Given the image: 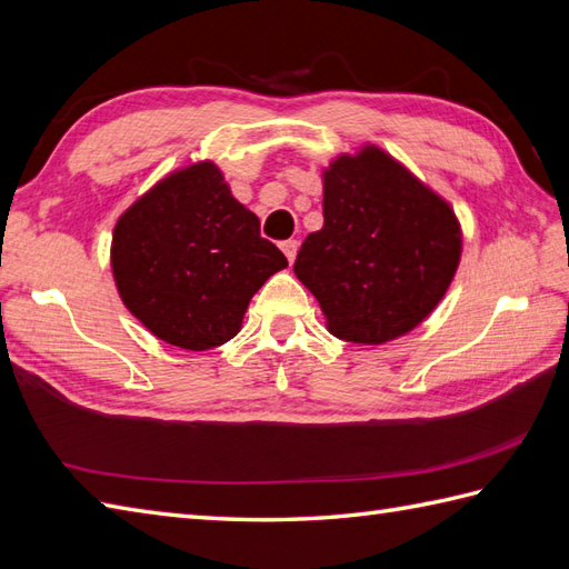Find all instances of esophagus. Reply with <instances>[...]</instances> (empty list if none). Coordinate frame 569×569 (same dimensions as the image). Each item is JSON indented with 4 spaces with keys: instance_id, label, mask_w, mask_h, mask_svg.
Masks as SVG:
<instances>
[{
    "instance_id": "1",
    "label": "esophagus",
    "mask_w": 569,
    "mask_h": 569,
    "mask_svg": "<svg viewBox=\"0 0 569 569\" xmlns=\"http://www.w3.org/2000/svg\"><path fill=\"white\" fill-rule=\"evenodd\" d=\"M281 249H283V254H286V259L293 263L296 261V254H298V240H286V242H281Z\"/></svg>"
}]
</instances>
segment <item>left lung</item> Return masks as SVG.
<instances>
[{
    "label": "left lung",
    "instance_id": "1",
    "mask_svg": "<svg viewBox=\"0 0 569 569\" xmlns=\"http://www.w3.org/2000/svg\"><path fill=\"white\" fill-rule=\"evenodd\" d=\"M322 213L293 271L329 332L353 345L412 332L458 269L463 237L451 206L388 152L363 144L325 169Z\"/></svg>",
    "mask_w": 569,
    "mask_h": 569
}]
</instances>
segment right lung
<instances>
[{
  "label": "right lung",
  "instance_id": "obj_1",
  "mask_svg": "<svg viewBox=\"0 0 569 569\" xmlns=\"http://www.w3.org/2000/svg\"><path fill=\"white\" fill-rule=\"evenodd\" d=\"M286 267L213 162L164 177L113 228L118 296L154 337L179 349L230 341L249 300Z\"/></svg>",
  "mask_w": 569,
  "mask_h": 569
}]
</instances>
